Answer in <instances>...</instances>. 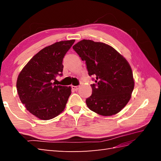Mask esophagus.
<instances>
[{"label":"esophagus","instance_id":"obj_1","mask_svg":"<svg viewBox=\"0 0 161 161\" xmlns=\"http://www.w3.org/2000/svg\"><path fill=\"white\" fill-rule=\"evenodd\" d=\"M71 87H72V88H73L74 91H77L78 88H79L78 86H72Z\"/></svg>","mask_w":161,"mask_h":161}]
</instances>
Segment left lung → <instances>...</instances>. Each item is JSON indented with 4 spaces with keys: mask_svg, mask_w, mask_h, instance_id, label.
Wrapping results in <instances>:
<instances>
[{
    "mask_svg": "<svg viewBox=\"0 0 161 161\" xmlns=\"http://www.w3.org/2000/svg\"><path fill=\"white\" fill-rule=\"evenodd\" d=\"M86 61L88 75L95 77L87 107L96 114L111 116L127 104L134 88L131 68L122 54L102 42L83 39L73 47Z\"/></svg>",
    "mask_w": 161,
    "mask_h": 161,
    "instance_id": "8db88e82",
    "label": "left lung"
}]
</instances>
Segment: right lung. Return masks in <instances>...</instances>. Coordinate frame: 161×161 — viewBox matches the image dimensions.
<instances>
[{"label":"right lung","instance_id":"obj_1","mask_svg":"<svg viewBox=\"0 0 161 161\" xmlns=\"http://www.w3.org/2000/svg\"><path fill=\"white\" fill-rule=\"evenodd\" d=\"M75 41H61L44 47L20 72L17 93L27 110L36 118L53 119L66 107L71 87L56 86L53 81L62 75L63 59Z\"/></svg>","mask_w":161,"mask_h":161}]
</instances>
